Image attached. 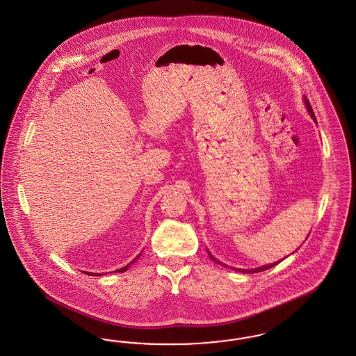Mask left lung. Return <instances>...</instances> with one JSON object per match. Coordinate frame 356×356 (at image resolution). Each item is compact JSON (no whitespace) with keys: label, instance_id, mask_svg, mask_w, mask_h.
<instances>
[{"label":"left lung","instance_id":"obj_1","mask_svg":"<svg viewBox=\"0 0 356 356\" xmlns=\"http://www.w3.org/2000/svg\"><path fill=\"white\" fill-rule=\"evenodd\" d=\"M304 103H305V107L308 109V112H309V115L312 116V119L316 121V118H314V113H313L312 107H311V104H309V100L307 99V97H304ZM207 253H209V256H210V259H213L214 262L216 264H220V265H223L222 262H219L218 259H214V256L207 250ZM280 261H277V262H274V264H270V265H264V266H261V268H256V269H237V271H241V273H245V274H252V273H259V271H264V270L270 269V268H273V266H275V265H278Z\"/></svg>","mask_w":356,"mask_h":356}]
</instances>
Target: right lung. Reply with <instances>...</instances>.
I'll list each match as a JSON object with an SVG mask.
<instances>
[{"instance_id": "1", "label": "right lung", "mask_w": 356, "mask_h": 356, "mask_svg": "<svg viewBox=\"0 0 356 356\" xmlns=\"http://www.w3.org/2000/svg\"><path fill=\"white\" fill-rule=\"evenodd\" d=\"M140 253H142V252H140ZM140 254H138V256H137V259H138V257H140ZM134 259V261H136V259ZM134 261H133V262H134ZM129 266H130V264H128V265H127V266H124V268H121V269H119V270H116V271H121V273H122V271H127V270L129 269ZM85 274H90V275H94V274H92V273H88V271H85ZM95 275H99V274H95ZM100 275H102V274H100Z\"/></svg>"}]
</instances>
